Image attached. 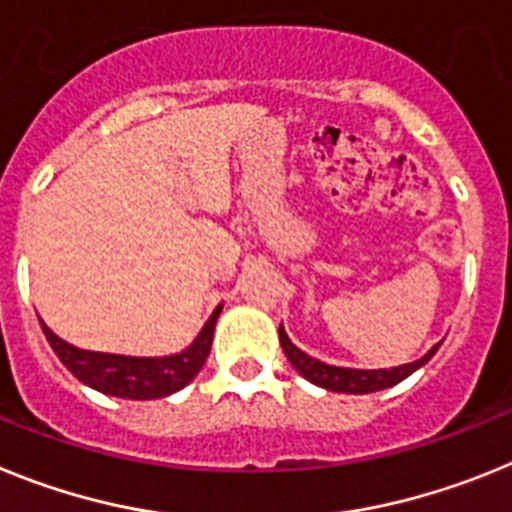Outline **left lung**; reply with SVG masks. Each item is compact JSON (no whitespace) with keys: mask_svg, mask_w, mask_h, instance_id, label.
I'll use <instances>...</instances> for the list:
<instances>
[{"mask_svg":"<svg viewBox=\"0 0 512 512\" xmlns=\"http://www.w3.org/2000/svg\"><path fill=\"white\" fill-rule=\"evenodd\" d=\"M278 337H281V348L283 353H286L288 361H291V366L296 368L306 381L322 386V389L327 391H342V394H371V391L389 389V386L407 379V376L415 373L420 366H425V363L435 355V350L441 348V342H438V345H433L428 353L422 355L420 361L404 363V366H394V368H376V371H366V368L327 366V363L311 358V355H306L304 350H299L291 340H288L283 324H281V330H278Z\"/></svg>","mask_w":512,"mask_h":512,"instance_id":"left-lung-1","label":"left lung"}]
</instances>
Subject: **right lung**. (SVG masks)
Segmentation results:
<instances>
[{"label":"right lung","mask_w":512,"mask_h":512,"mask_svg":"<svg viewBox=\"0 0 512 512\" xmlns=\"http://www.w3.org/2000/svg\"><path fill=\"white\" fill-rule=\"evenodd\" d=\"M221 314V306H216L203 330L193 340L190 348L175 355H162V358H133V355H115V353H95V350H82L53 335L46 324L41 322L43 335L51 342L53 353L59 355V361L77 376L82 384L92 389L110 394V397L123 399H162L170 397L182 386L198 376V371L206 363L211 353L213 327Z\"/></svg>","instance_id":"right-lung-1"}]
</instances>
